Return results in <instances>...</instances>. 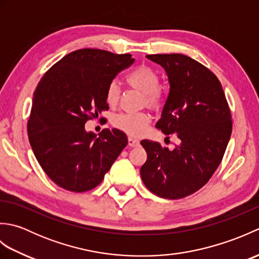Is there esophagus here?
<instances>
[{
  "label": "esophagus",
  "instance_id": "obj_1",
  "mask_svg": "<svg viewBox=\"0 0 259 259\" xmlns=\"http://www.w3.org/2000/svg\"><path fill=\"white\" fill-rule=\"evenodd\" d=\"M139 144H140V142H139L138 139H135V138H133V137H129V138H128V146L129 147H131V148L138 147Z\"/></svg>",
  "mask_w": 259,
  "mask_h": 259
}]
</instances>
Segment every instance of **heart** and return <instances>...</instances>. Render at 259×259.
Returning a JSON list of instances; mask_svg holds the SVG:
<instances>
[{"label":"heart","mask_w":259,"mask_h":259,"mask_svg":"<svg viewBox=\"0 0 259 259\" xmlns=\"http://www.w3.org/2000/svg\"><path fill=\"white\" fill-rule=\"evenodd\" d=\"M125 82L131 89L144 95V103L151 109H160L163 104V95L160 90V78L155 70L146 65L136 68L125 76ZM121 96L117 81H111L106 90V101L108 106L115 107ZM112 123L120 130L130 136H140L150 123V115L146 112L120 113L112 120Z\"/></svg>","instance_id":"obj_1"}]
</instances>
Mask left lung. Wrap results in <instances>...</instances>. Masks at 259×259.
I'll use <instances>...</instances> for the list:
<instances>
[{
	"label": "left lung",
	"mask_w": 259,
	"mask_h": 259,
	"mask_svg": "<svg viewBox=\"0 0 259 259\" xmlns=\"http://www.w3.org/2000/svg\"><path fill=\"white\" fill-rule=\"evenodd\" d=\"M147 58L164 69L170 85L156 126L177 136L179 145L169 150L142 140L148 158L140 176L152 194L180 199L205 186L221 164L232 135V114L222 83L205 65L179 53Z\"/></svg>",
	"instance_id": "obj_1"
}]
</instances>
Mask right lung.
I'll list each match as a JSON object with an SVG mask.
<instances>
[{
  "instance_id": "obj_1",
  "label": "right lung",
  "mask_w": 259,
  "mask_h": 259,
  "mask_svg": "<svg viewBox=\"0 0 259 259\" xmlns=\"http://www.w3.org/2000/svg\"><path fill=\"white\" fill-rule=\"evenodd\" d=\"M134 62L131 54L81 49L52 65L38 82L27 135L43 171L61 188H96L128 145L122 131L103 129L97 137L84 124L109 109L108 84Z\"/></svg>"
}]
</instances>
